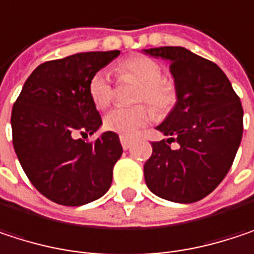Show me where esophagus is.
<instances>
[{
	"instance_id": "34e87169",
	"label": "esophagus",
	"mask_w": 254,
	"mask_h": 254,
	"mask_svg": "<svg viewBox=\"0 0 254 254\" xmlns=\"http://www.w3.org/2000/svg\"><path fill=\"white\" fill-rule=\"evenodd\" d=\"M121 144H122V147H124V150H127L129 147H130V144H132V138H129V136H121Z\"/></svg>"
}]
</instances>
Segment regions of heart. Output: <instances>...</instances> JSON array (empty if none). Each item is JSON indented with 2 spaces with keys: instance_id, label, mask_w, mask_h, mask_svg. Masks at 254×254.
<instances>
[{
  "instance_id": "heart-1",
  "label": "heart",
  "mask_w": 254,
  "mask_h": 254,
  "mask_svg": "<svg viewBox=\"0 0 254 254\" xmlns=\"http://www.w3.org/2000/svg\"><path fill=\"white\" fill-rule=\"evenodd\" d=\"M118 76L139 85L135 101L147 103L157 113H166L177 103V83L162 76V66L145 56H132L116 66ZM91 101L98 109H106L113 100V88L107 73L97 72L88 85ZM153 121V112L147 106L116 107L104 116V127L124 136L133 135Z\"/></svg>"
}]
</instances>
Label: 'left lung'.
Wrapping results in <instances>:
<instances>
[{
	"label": "left lung",
	"mask_w": 254,
	"mask_h": 254,
	"mask_svg": "<svg viewBox=\"0 0 254 254\" xmlns=\"http://www.w3.org/2000/svg\"><path fill=\"white\" fill-rule=\"evenodd\" d=\"M171 62L177 104L157 127L168 139L151 142L144 165L145 184L156 195L194 203L227 177L243 136V107L218 64L182 47L144 50ZM177 140L180 148L172 150Z\"/></svg>",
	"instance_id": "obj_1"
}]
</instances>
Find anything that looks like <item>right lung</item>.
Masks as SVG:
<instances>
[{"label": "right lung", "mask_w": 254, "mask_h": 254, "mask_svg": "<svg viewBox=\"0 0 254 254\" xmlns=\"http://www.w3.org/2000/svg\"><path fill=\"white\" fill-rule=\"evenodd\" d=\"M121 51L79 53L39 64L11 112L13 145L32 185L48 200L82 206L107 192L122 156L119 135L104 132L88 85ZM82 136L80 138L78 135Z\"/></svg>", "instance_id": "right-lung-1"}]
</instances>
